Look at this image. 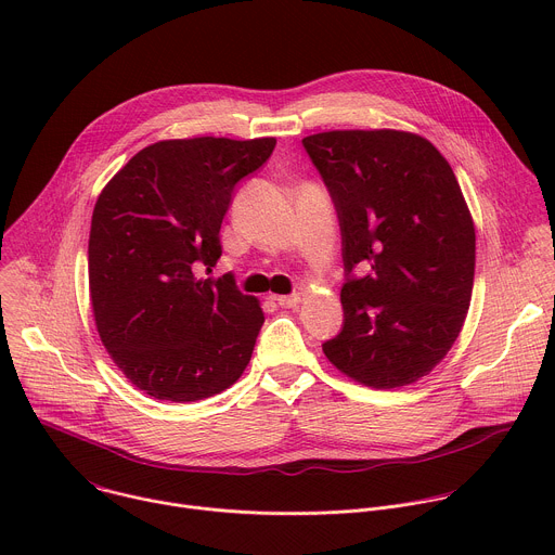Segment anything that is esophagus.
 <instances>
[{"instance_id":"obj_1","label":"esophagus","mask_w":555,"mask_h":555,"mask_svg":"<svg viewBox=\"0 0 555 555\" xmlns=\"http://www.w3.org/2000/svg\"><path fill=\"white\" fill-rule=\"evenodd\" d=\"M274 300H276L281 307L289 309V307H296V305L300 302V296H298V294H285V296H276Z\"/></svg>"}]
</instances>
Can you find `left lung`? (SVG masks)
<instances>
[{
	"instance_id": "1",
	"label": "left lung",
	"mask_w": 555,
	"mask_h": 555,
	"mask_svg": "<svg viewBox=\"0 0 555 555\" xmlns=\"http://www.w3.org/2000/svg\"><path fill=\"white\" fill-rule=\"evenodd\" d=\"M302 144L338 210L347 272L345 325L323 351L364 386L413 384L446 358L472 298L477 236L454 171L411 131L338 129Z\"/></svg>"
}]
</instances>
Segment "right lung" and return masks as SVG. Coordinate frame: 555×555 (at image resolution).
Returning a JSON list of instances; mask_svg holds the SVG:
<instances>
[{
  "mask_svg": "<svg viewBox=\"0 0 555 555\" xmlns=\"http://www.w3.org/2000/svg\"><path fill=\"white\" fill-rule=\"evenodd\" d=\"M276 138H182L138 151L101 191L90 228V298L107 353L163 402H197L246 371L266 321L221 257L232 191Z\"/></svg>",
  "mask_w": 555,
  "mask_h": 555,
  "instance_id": "1",
  "label": "right lung"
}]
</instances>
